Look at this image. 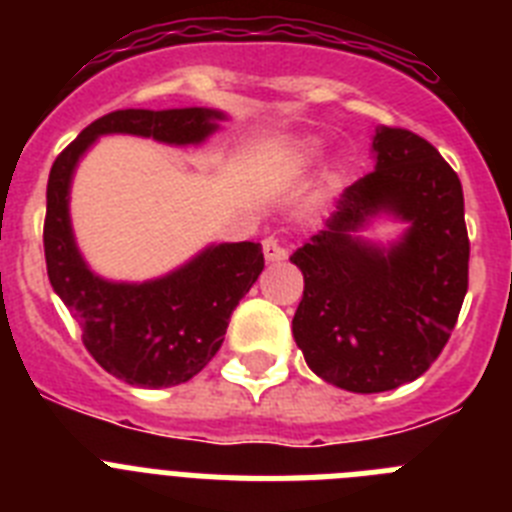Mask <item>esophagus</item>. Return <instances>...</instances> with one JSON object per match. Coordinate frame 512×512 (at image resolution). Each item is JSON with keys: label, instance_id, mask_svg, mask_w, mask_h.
Masks as SVG:
<instances>
[{"label": "esophagus", "instance_id": "obj_1", "mask_svg": "<svg viewBox=\"0 0 512 512\" xmlns=\"http://www.w3.org/2000/svg\"><path fill=\"white\" fill-rule=\"evenodd\" d=\"M263 252H265V260H268V263H281V260H286V255H289L278 236H265Z\"/></svg>", "mask_w": 512, "mask_h": 512}]
</instances>
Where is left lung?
I'll use <instances>...</instances> for the list:
<instances>
[{"instance_id": "8db88e82", "label": "left lung", "mask_w": 512, "mask_h": 512, "mask_svg": "<svg viewBox=\"0 0 512 512\" xmlns=\"http://www.w3.org/2000/svg\"><path fill=\"white\" fill-rule=\"evenodd\" d=\"M375 171L346 187L325 231L291 255L302 270L294 341L309 369L351 393H382L422 377L461 312L468 231L461 179L432 143L380 124ZM377 212L410 223L382 250L355 236Z\"/></svg>"}]
</instances>
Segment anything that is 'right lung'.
<instances>
[{"instance_id":"obj_1","label":"right lung","mask_w":512,"mask_h":512,"mask_svg":"<svg viewBox=\"0 0 512 512\" xmlns=\"http://www.w3.org/2000/svg\"><path fill=\"white\" fill-rule=\"evenodd\" d=\"M216 109H122L88 124L51 166L46 187V273L80 328L88 354L109 375L137 388L187 382L221 349L231 312L263 273L257 242L213 244L169 276L145 283L98 278L77 252L70 226L75 166L101 135H140L197 145L218 130Z\"/></svg>"}]
</instances>
